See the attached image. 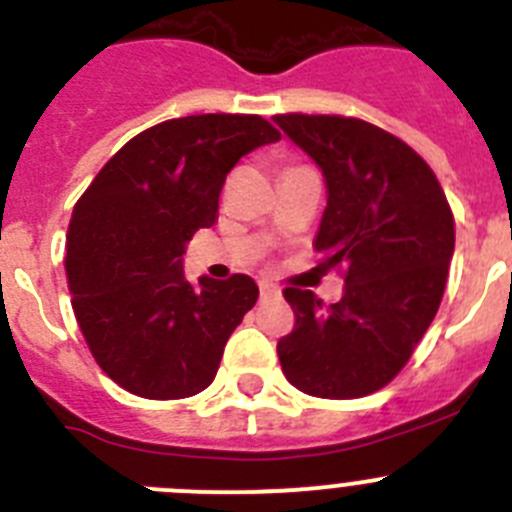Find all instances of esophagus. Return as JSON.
I'll list each match as a JSON object with an SVG mask.
<instances>
[{
	"label": "esophagus",
	"instance_id": "obj_1",
	"mask_svg": "<svg viewBox=\"0 0 512 512\" xmlns=\"http://www.w3.org/2000/svg\"><path fill=\"white\" fill-rule=\"evenodd\" d=\"M259 292L264 300H269V297H277L279 295V287L277 284H271V282H259Z\"/></svg>",
	"mask_w": 512,
	"mask_h": 512
}]
</instances>
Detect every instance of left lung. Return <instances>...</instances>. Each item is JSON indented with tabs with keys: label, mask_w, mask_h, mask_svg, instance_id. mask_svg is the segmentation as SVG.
I'll list each match as a JSON object with an SVG mask.
<instances>
[{
	"label": "left lung",
	"mask_w": 512,
	"mask_h": 512,
	"mask_svg": "<svg viewBox=\"0 0 512 512\" xmlns=\"http://www.w3.org/2000/svg\"><path fill=\"white\" fill-rule=\"evenodd\" d=\"M318 164L325 205L315 248L346 266L341 302L284 289L295 330L277 343L297 390L351 400L382 390L436 318L454 256V215L436 174L395 135L356 117L274 115Z\"/></svg>",
	"instance_id": "8db88e82"
}]
</instances>
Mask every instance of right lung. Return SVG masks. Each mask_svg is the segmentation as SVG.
Masks as SVG:
<instances>
[{
  "mask_svg": "<svg viewBox=\"0 0 512 512\" xmlns=\"http://www.w3.org/2000/svg\"><path fill=\"white\" fill-rule=\"evenodd\" d=\"M282 135L259 115H189L128 140L71 212L66 277L102 372L148 400L210 387L230 333L259 300L246 274L184 277L192 235L212 228L225 176Z\"/></svg>",
  "mask_w": 512,
  "mask_h": 512,
  "instance_id": "obj_1",
  "label": "right lung"
}]
</instances>
